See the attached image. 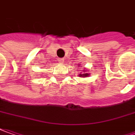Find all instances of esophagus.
<instances>
[{
	"label": "esophagus",
	"instance_id": "esophagus-1",
	"mask_svg": "<svg viewBox=\"0 0 135 135\" xmlns=\"http://www.w3.org/2000/svg\"><path fill=\"white\" fill-rule=\"evenodd\" d=\"M64 61H65V60H64V59H59V62H60V63H63V62H64Z\"/></svg>",
	"mask_w": 135,
	"mask_h": 135
}]
</instances>
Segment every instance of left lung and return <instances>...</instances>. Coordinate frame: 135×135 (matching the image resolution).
<instances>
[{"mask_svg":"<svg viewBox=\"0 0 135 135\" xmlns=\"http://www.w3.org/2000/svg\"><path fill=\"white\" fill-rule=\"evenodd\" d=\"M89 76V73H83V74H79V76L87 77Z\"/></svg>","mask_w":135,"mask_h":135,"instance_id":"left-lung-1","label":"left lung"}]
</instances>
